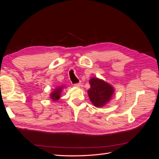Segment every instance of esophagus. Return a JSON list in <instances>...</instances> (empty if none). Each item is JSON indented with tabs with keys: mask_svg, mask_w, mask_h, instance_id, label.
Listing matches in <instances>:
<instances>
[{
	"mask_svg": "<svg viewBox=\"0 0 159 159\" xmlns=\"http://www.w3.org/2000/svg\"><path fill=\"white\" fill-rule=\"evenodd\" d=\"M75 87H77V88H79V87H80V86L81 85V83H78V84H75L74 85Z\"/></svg>",
	"mask_w": 159,
	"mask_h": 159,
	"instance_id": "obj_1",
	"label": "esophagus"
}]
</instances>
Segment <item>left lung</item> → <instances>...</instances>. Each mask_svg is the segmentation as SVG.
I'll return each mask as SVG.
<instances>
[{
  "mask_svg": "<svg viewBox=\"0 0 159 159\" xmlns=\"http://www.w3.org/2000/svg\"><path fill=\"white\" fill-rule=\"evenodd\" d=\"M89 84L91 87L88 93L91 103L97 107H103L112 98L114 93L113 86L97 78H91Z\"/></svg>",
  "mask_w": 159,
  "mask_h": 159,
  "instance_id": "1",
  "label": "left lung"
}]
</instances>
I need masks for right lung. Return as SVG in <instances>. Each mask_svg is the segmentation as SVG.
<instances>
[{"label": "right lung", "instance_id": "add662e5", "mask_svg": "<svg viewBox=\"0 0 159 159\" xmlns=\"http://www.w3.org/2000/svg\"><path fill=\"white\" fill-rule=\"evenodd\" d=\"M64 86H59V87L56 88V89L54 90L53 92H52V93L50 94V98L53 100V101H57L60 98L61 96V93L62 91V88H63Z\"/></svg>", "mask_w": 159, "mask_h": 159}]
</instances>
